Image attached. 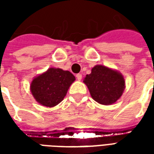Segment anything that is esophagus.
Segmentation results:
<instances>
[{
    "label": "esophagus",
    "mask_w": 154,
    "mask_h": 154,
    "mask_svg": "<svg viewBox=\"0 0 154 154\" xmlns=\"http://www.w3.org/2000/svg\"><path fill=\"white\" fill-rule=\"evenodd\" d=\"M76 77H77V79L78 81H81L82 80V75L81 73H77V75H76Z\"/></svg>",
    "instance_id": "34e87169"
}]
</instances>
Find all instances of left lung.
Returning a JSON list of instances; mask_svg holds the SVG:
<instances>
[{
  "mask_svg": "<svg viewBox=\"0 0 154 154\" xmlns=\"http://www.w3.org/2000/svg\"><path fill=\"white\" fill-rule=\"evenodd\" d=\"M83 82L94 100L106 106L115 103L119 99L125 88L122 74L103 65L95 66Z\"/></svg>",
  "mask_w": 154,
  "mask_h": 154,
  "instance_id": "left-lung-1",
  "label": "left lung"
}]
</instances>
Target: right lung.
Listing matches in <instances>:
<instances>
[{"label":"right lung","mask_w":154,"mask_h":154,"mask_svg":"<svg viewBox=\"0 0 154 154\" xmlns=\"http://www.w3.org/2000/svg\"><path fill=\"white\" fill-rule=\"evenodd\" d=\"M76 78L69 71L50 67L32 81L30 91L37 102L54 107L63 100L67 90Z\"/></svg>","instance_id":"obj_1"}]
</instances>
